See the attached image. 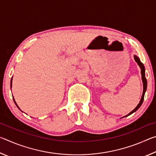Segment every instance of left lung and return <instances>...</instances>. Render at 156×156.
<instances>
[{
  "mask_svg": "<svg viewBox=\"0 0 156 156\" xmlns=\"http://www.w3.org/2000/svg\"><path fill=\"white\" fill-rule=\"evenodd\" d=\"M134 59H135L136 62L138 63V65L140 66V68L141 69V75H142V83H143V92H142V97H141V99H140V101L138 103V105H137V107L134 109L133 111H131V112L127 114L125 116H124V117H126V116H128L129 115L132 114V113H134L135 112H136L137 110H138L140 106L142 104V102H143V100H144V94L145 92H146L147 90V79L145 78V69L144 67V65L142 64L140 60L139 59V58L137 56H134Z\"/></svg>",
  "mask_w": 156,
  "mask_h": 156,
  "instance_id": "obj_1",
  "label": "left lung"
}]
</instances>
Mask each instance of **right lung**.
<instances>
[{"instance_id": "obj_1", "label": "right lung", "mask_w": 156, "mask_h": 156, "mask_svg": "<svg viewBox=\"0 0 156 156\" xmlns=\"http://www.w3.org/2000/svg\"><path fill=\"white\" fill-rule=\"evenodd\" d=\"M12 80H11V88H12ZM13 99H14V102H15V104H16V106H17V107L18 108V109H20V108L19 107H18V105H17V104H16V101H15V100H14V98H13ZM21 111V110H20Z\"/></svg>"}]
</instances>
